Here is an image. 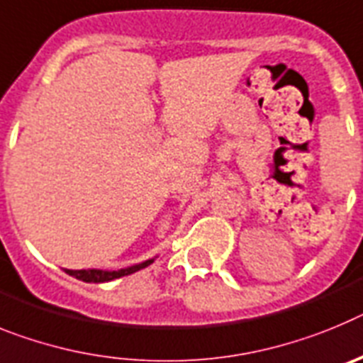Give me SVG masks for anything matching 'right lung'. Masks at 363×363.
Segmentation results:
<instances>
[{
  "mask_svg": "<svg viewBox=\"0 0 363 363\" xmlns=\"http://www.w3.org/2000/svg\"><path fill=\"white\" fill-rule=\"evenodd\" d=\"M153 263V259H147L140 264H135V267H129V269H122V270H65L69 276H74L77 279H82V281L86 283H104V281H111V279H116V277L122 276H129V274L137 272V270L144 269L147 264Z\"/></svg>",
  "mask_w": 363,
  "mask_h": 363,
  "instance_id": "right-lung-1",
  "label": "right lung"
}]
</instances>
